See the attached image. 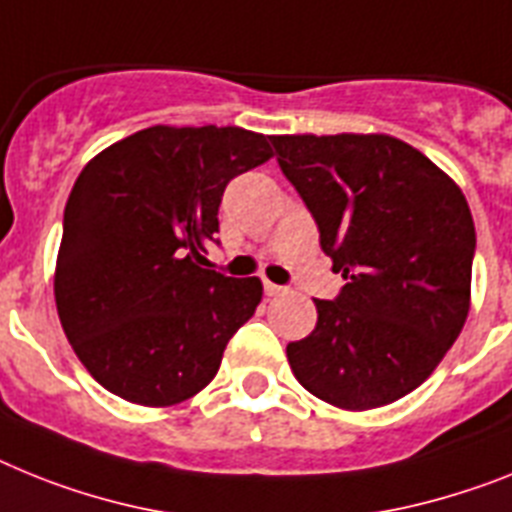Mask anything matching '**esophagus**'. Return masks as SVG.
<instances>
[{
	"mask_svg": "<svg viewBox=\"0 0 512 512\" xmlns=\"http://www.w3.org/2000/svg\"><path fill=\"white\" fill-rule=\"evenodd\" d=\"M265 294H268V296H281V294H286V286H278V283L265 281Z\"/></svg>",
	"mask_w": 512,
	"mask_h": 512,
	"instance_id": "esophagus-1",
	"label": "esophagus"
}]
</instances>
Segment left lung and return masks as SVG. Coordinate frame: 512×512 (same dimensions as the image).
I'll list each match as a JSON object with an SVG mask.
<instances>
[{"label":"left lung","instance_id":"obj_1","mask_svg":"<svg viewBox=\"0 0 512 512\" xmlns=\"http://www.w3.org/2000/svg\"><path fill=\"white\" fill-rule=\"evenodd\" d=\"M278 166L346 286L315 299L317 325L286 346L291 372L346 411L419 388L471 307L476 231L461 187L390 135H276Z\"/></svg>","mask_w":512,"mask_h":512}]
</instances>
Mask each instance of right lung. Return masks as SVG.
<instances>
[{
	"mask_svg": "<svg viewBox=\"0 0 512 512\" xmlns=\"http://www.w3.org/2000/svg\"><path fill=\"white\" fill-rule=\"evenodd\" d=\"M270 156L268 137L242 127L156 124L80 171L54 296L77 359L109 393L174 406L216 377L263 283L203 268V252L226 184Z\"/></svg>",
	"mask_w": 512,
	"mask_h": 512,
	"instance_id": "add662e5",
	"label": "right lung"
}]
</instances>
